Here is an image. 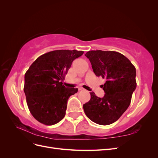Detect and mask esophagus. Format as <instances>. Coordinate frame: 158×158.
<instances>
[{
    "mask_svg": "<svg viewBox=\"0 0 158 158\" xmlns=\"http://www.w3.org/2000/svg\"><path fill=\"white\" fill-rule=\"evenodd\" d=\"M78 89H79V90H81V91H82V90H84V88H82V87H80Z\"/></svg>",
    "mask_w": 158,
    "mask_h": 158,
    "instance_id": "34e87169",
    "label": "esophagus"
}]
</instances>
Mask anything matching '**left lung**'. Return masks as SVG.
I'll return each mask as SVG.
<instances>
[{
  "mask_svg": "<svg viewBox=\"0 0 158 158\" xmlns=\"http://www.w3.org/2000/svg\"><path fill=\"white\" fill-rule=\"evenodd\" d=\"M85 56L89 59L95 74L106 82L102 85L103 98L90 92L89 101L83 105L84 113L98 125H110L117 121L130 106L136 88V69L125 56L116 51H89Z\"/></svg>",
  "mask_w": 158,
  "mask_h": 158,
  "instance_id": "1",
  "label": "left lung"
}]
</instances>
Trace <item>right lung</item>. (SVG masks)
Returning a JSON list of instances; mask_svg holds the SVG:
<instances>
[{
    "instance_id": "add662e5",
    "label": "right lung",
    "mask_w": 158,
    "mask_h": 158,
    "mask_svg": "<svg viewBox=\"0 0 158 158\" xmlns=\"http://www.w3.org/2000/svg\"><path fill=\"white\" fill-rule=\"evenodd\" d=\"M84 51L55 50L47 52L33 62L25 74L23 91L31 114L45 125L63 119L68 99L78 88H66L63 84L72 63Z\"/></svg>"
}]
</instances>
